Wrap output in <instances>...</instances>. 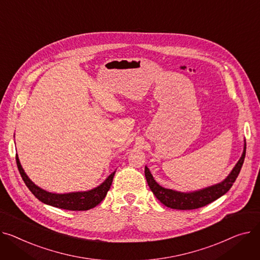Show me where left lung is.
Wrapping results in <instances>:
<instances>
[{
    "label": "left lung",
    "mask_w": 260,
    "mask_h": 260,
    "mask_svg": "<svg viewBox=\"0 0 260 260\" xmlns=\"http://www.w3.org/2000/svg\"><path fill=\"white\" fill-rule=\"evenodd\" d=\"M246 148L247 145L245 144V149H243V153L234 169L222 182L217 184L215 186H212L201 191H196L192 193H181L177 191H173L170 189H165L160 187L157 182L154 180L153 176L151 175L148 168H145V175L148 182V186L150 187L151 191L153 192L157 200L164 204L166 207L176 209V210H194L205 207L212 202L216 201L217 198L225 194L233 186L234 181L236 180L240 169L242 167L243 160L246 156Z\"/></svg>",
    "instance_id": "left-lung-1"
}]
</instances>
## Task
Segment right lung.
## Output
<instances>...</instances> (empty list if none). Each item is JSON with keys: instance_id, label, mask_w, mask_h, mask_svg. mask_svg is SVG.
<instances>
[{"instance_id": "add662e5", "label": "right lung", "mask_w": 260, "mask_h": 260, "mask_svg": "<svg viewBox=\"0 0 260 260\" xmlns=\"http://www.w3.org/2000/svg\"><path fill=\"white\" fill-rule=\"evenodd\" d=\"M15 159H17L18 169L25 182V185L39 201L55 208L71 211H86L96 207L104 200L105 196L107 195V192L109 191L115 173V171L111 173L101 186L90 191L75 192L68 194H54L42 190L41 188L36 186L24 172L18 155L15 156Z\"/></svg>"}]
</instances>
